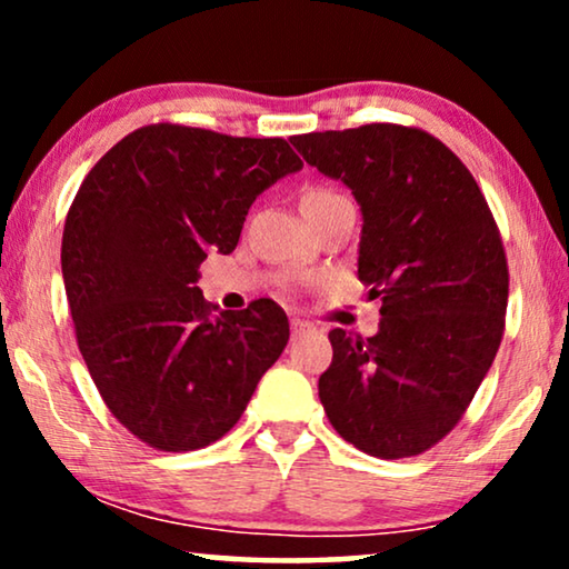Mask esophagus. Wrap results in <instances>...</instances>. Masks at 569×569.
I'll return each instance as SVG.
<instances>
[{"label": "esophagus", "instance_id": "1", "mask_svg": "<svg viewBox=\"0 0 569 569\" xmlns=\"http://www.w3.org/2000/svg\"><path fill=\"white\" fill-rule=\"evenodd\" d=\"M290 329H292V337L298 339V337H302V333H313L316 326L308 323V321H302V318H292Z\"/></svg>", "mask_w": 569, "mask_h": 569}]
</instances>
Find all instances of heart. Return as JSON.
<instances>
[{
  "label": "heart",
  "mask_w": 569,
  "mask_h": 569,
  "mask_svg": "<svg viewBox=\"0 0 569 569\" xmlns=\"http://www.w3.org/2000/svg\"><path fill=\"white\" fill-rule=\"evenodd\" d=\"M347 197L339 189H331V186H308L300 197V209L306 214V220H316L323 212H329L331 207H337L339 201H345Z\"/></svg>",
  "instance_id": "heart-1"
}]
</instances>
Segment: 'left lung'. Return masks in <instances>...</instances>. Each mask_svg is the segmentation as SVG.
Segmentation results:
<instances>
[{
  "instance_id": "left-lung-1",
  "label": "left lung",
  "mask_w": 569,
  "mask_h": 569,
  "mask_svg": "<svg viewBox=\"0 0 569 569\" xmlns=\"http://www.w3.org/2000/svg\"><path fill=\"white\" fill-rule=\"evenodd\" d=\"M290 142L362 207L357 274L380 300V331L333 329L318 378L326 417L376 458H409L446 438L500 349L508 259L469 168L425 129L365 123Z\"/></svg>"
}]
</instances>
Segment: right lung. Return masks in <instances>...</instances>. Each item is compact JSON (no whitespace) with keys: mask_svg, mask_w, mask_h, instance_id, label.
Masks as SVG:
<instances>
[{"mask_svg":"<svg viewBox=\"0 0 569 569\" xmlns=\"http://www.w3.org/2000/svg\"><path fill=\"white\" fill-rule=\"evenodd\" d=\"M300 168L279 137L150 123L84 176L61 238L77 347L111 415L150 448L220 440L284 352L274 300L214 313L197 282L209 251L238 246L253 199Z\"/></svg>","mask_w":569,"mask_h":569,"instance_id":"obj_1","label":"right lung"}]
</instances>
